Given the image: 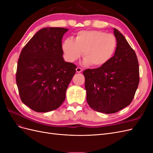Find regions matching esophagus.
<instances>
[{
    "label": "esophagus",
    "mask_w": 153,
    "mask_h": 153,
    "mask_svg": "<svg viewBox=\"0 0 153 153\" xmlns=\"http://www.w3.org/2000/svg\"><path fill=\"white\" fill-rule=\"evenodd\" d=\"M83 71V69L81 68H80V67H77L76 68V71L77 72V73H80V72H82Z\"/></svg>",
    "instance_id": "1"
}]
</instances>
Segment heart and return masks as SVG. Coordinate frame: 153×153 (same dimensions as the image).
I'll list each match as a JSON object with an SVG mask.
<instances>
[{
	"mask_svg": "<svg viewBox=\"0 0 153 153\" xmlns=\"http://www.w3.org/2000/svg\"><path fill=\"white\" fill-rule=\"evenodd\" d=\"M62 50L69 62H75L84 52V64L100 67L108 62L117 48V40L111 34L101 30H82L75 40L67 38L62 43Z\"/></svg>",
	"mask_w": 153,
	"mask_h": 153,
	"instance_id": "heart-1",
	"label": "heart"
}]
</instances>
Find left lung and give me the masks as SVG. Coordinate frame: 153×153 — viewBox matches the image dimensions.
Here are the masks:
<instances>
[{
  "instance_id": "obj_1",
  "label": "left lung",
  "mask_w": 153,
  "mask_h": 153,
  "mask_svg": "<svg viewBox=\"0 0 153 153\" xmlns=\"http://www.w3.org/2000/svg\"><path fill=\"white\" fill-rule=\"evenodd\" d=\"M114 33L117 39L114 56L104 65L83 72L88 104L105 114L117 112L130 104L140 79L135 52L118 30L114 29Z\"/></svg>"
}]
</instances>
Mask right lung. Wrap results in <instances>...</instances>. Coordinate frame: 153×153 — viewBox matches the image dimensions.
I'll return each mask as SVG.
<instances>
[{"mask_svg":"<svg viewBox=\"0 0 153 153\" xmlns=\"http://www.w3.org/2000/svg\"><path fill=\"white\" fill-rule=\"evenodd\" d=\"M61 27L39 30L21 51L16 81L22 101L37 112L58 108L65 100L66 91L76 66L64 61Z\"/></svg>","mask_w":153,"mask_h":153,"instance_id":"right-lung-1","label":"right lung"}]
</instances>
